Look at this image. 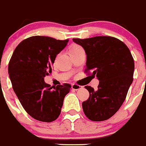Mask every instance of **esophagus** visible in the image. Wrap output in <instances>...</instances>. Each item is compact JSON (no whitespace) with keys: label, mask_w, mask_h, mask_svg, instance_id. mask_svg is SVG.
Masks as SVG:
<instances>
[{"label":"esophagus","mask_w":146,"mask_h":146,"mask_svg":"<svg viewBox=\"0 0 146 146\" xmlns=\"http://www.w3.org/2000/svg\"><path fill=\"white\" fill-rule=\"evenodd\" d=\"M71 88H73V89L74 90H78L80 89V88H82V86H79V85H77V84H73V85L71 86Z\"/></svg>","instance_id":"esophagus-1"}]
</instances>
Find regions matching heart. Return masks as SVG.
Listing matches in <instances>:
<instances>
[{
  "label": "heart",
  "mask_w": 146,
  "mask_h": 146,
  "mask_svg": "<svg viewBox=\"0 0 146 146\" xmlns=\"http://www.w3.org/2000/svg\"><path fill=\"white\" fill-rule=\"evenodd\" d=\"M80 48H81L80 46L76 45V44H74V45L71 46V47L70 48L69 51H71V50H78V49H80Z\"/></svg>",
  "instance_id": "1"
}]
</instances>
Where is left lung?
<instances>
[{"instance_id":"obj_1","label":"left lung","mask_w":146,"mask_h":146,"mask_svg":"<svg viewBox=\"0 0 146 146\" xmlns=\"http://www.w3.org/2000/svg\"><path fill=\"white\" fill-rule=\"evenodd\" d=\"M86 54V72L99 81L98 89L86 86L89 98L83 102L84 114L92 121H104L119 110L133 81L135 64L129 48L117 38L107 36L73 39Z\"/></svg>"}]
</instances>
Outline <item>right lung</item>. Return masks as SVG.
Masks as SVG:
<instances>
[{
	"label": "right lung",
	"mask_w": 146,
	"mask_h": 146,
	"mask_svg": "<svg viewBox=\"0 0 146 146\" xmlns=\"http://www.w3.org/2000/svg\"><path fill=\"white\" fill-rule=\"evenodd\" d=\"M68 39L35 36L23 40L16 47L9 64L12 87L20 103L30 116L50 122L59 117L63 100L71 86L50 87L44 78L52 71L57 54Z\"/></svg>",
	"instance_id": "obj_1"
}]
</instances>
